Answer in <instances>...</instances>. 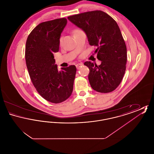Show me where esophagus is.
Masks as SVG:
<instances>
[{"label":"esophagus","mask_w":154,"mask_h":154,"mask_svg":"<svg viewBox=\"0 0 154 154\" xmlns=\"http://www.w3.org/2000/svg\"><path fill=\"white\" fill-rule=\"evenodd\" d=\"M83 65V63H77L75 66H76V67H77V69H79L80 68L81 66Z\"/></svg>","instance_id":"1"}]
</instances>
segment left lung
Masks as SVG:
<instances>
[{
  "label": "left lung",
  "mask_w": 154,
  "mask_h": 154,
  "mask_svg": "<svg viewBox=\"0 0 154 154\" xmlns=\"http://www.w3.org/2000/svg\"><path fill=\"white\" fill-rule=\"evenodd\" d=\"M68 20L86 34L89 44L96 47L100 65L85 62L88 79L93 89L101 93L113 91L124 75L127 50L117 23L109 15L96 10L74 15Z\"/></svg>",
  "instance_id": "8db88e82"
}]
</instances>
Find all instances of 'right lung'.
<instances>
[{
  "instance_id": "right-lung-1",
  "label": "right lung",
  "mask_w": 154,
  "mask_h": 154,
  "mask_svg": "<svg viewBox=\"0 0 154 154\" xmlns=\"http://www.w3.org/2000/svg\"><path fill=\"white\" fill-rule=\"evenodd\" d=\"M67 22L65 18L42 22L30 32L26 43L25 60L32 82L38 94L53 103L66 100L73 89L76 67L59 71L54 57Z\"/></svg>"
}]
</instances>
